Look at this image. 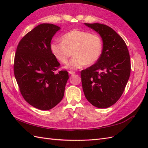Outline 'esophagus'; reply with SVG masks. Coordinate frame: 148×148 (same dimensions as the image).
I'll list each match as a JSON object with an SVG mask.
<instances>
[{"label":"esophagus","mask_w":148,"mask_h":148,"mask_svg":"<svg viewBox=\"0 0 148 148\" xmlns=\"http://www.w3.org/2000/svg\"><path fill=\"white\" fill-rule=\"evenodd\" d=\"M69 74H70V75H75V71H69Z\"/></svg>","instance_id":"esophagus-1"}]
</instances>
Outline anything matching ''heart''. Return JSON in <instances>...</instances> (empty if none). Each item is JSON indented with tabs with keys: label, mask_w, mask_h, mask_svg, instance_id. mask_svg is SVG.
<instances>
[{
	"label": "heart",
	"mask_w": 148,
	"mask_h": 148,
	"mask_svg": "<svg viewBox=\"0 0 148 148\" xmlns=\"http://www.w3.org/2000/svg\"><path fill=\"white\" fill-rule=\"evenodd\" d=\"M51 48L53 55L63 64L66 63L73 52L74 56L65 68L78 70L97 62L102 54L103 42L98 34L73 29L62 36V41L52 42Z\"/></svg>",
	"instance_id": "obj_1"
}]
</instances>
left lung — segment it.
<instances>
[{"label": "left lung", "mask_w": 148, "mask_h": 148, "mask_svg": "<svg viewBox=\"0 0 148 148\" xmlns=\"http://www.w3.org/2000/svg\"><path fill=\"white\" fill-rule=\"evenodd\" d=\"M99 33L103 42L102 54L96 64L81 71L86 99L98 108L114 105L122 95L130 75V58L123 39L109 26L84 23Z\"/></svg>", "instance_id": "1"}]
</instances>
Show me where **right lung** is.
I'll return each instance as SVG.
<instances>
[{
  "instance_id": "add662e5",
  "label": "right lung",
  "mask_w": 148,
  "mask_h": 148,
  "mask_svg": "<svg viewBox=\"0 0 148 148\" xmlns=\"http://www.w3.org/2000/svg\"><path fill=\"white\" fill-rule=\"evenodd\" d=\"M60 29L53 24L39 25L20 40L15 55L13 70L21 95L42 110L62 101L69 78L66 70L56 72L60 64L51 51L52 38Z\"/></svg>"
}]
</instances>
